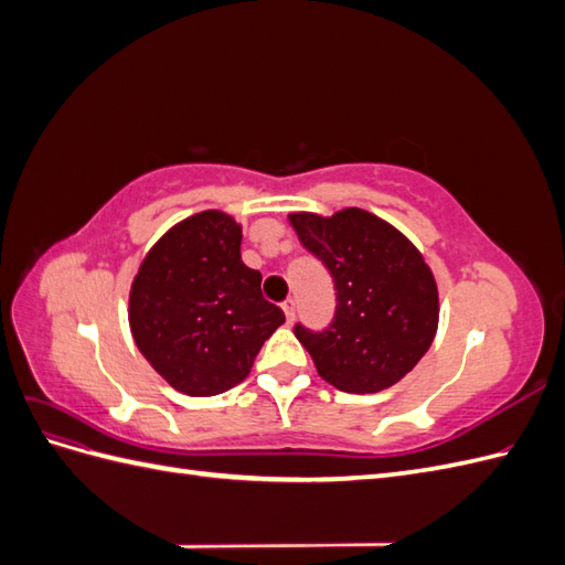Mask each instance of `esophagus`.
I'll list each match as a JSON object with an SVG mask.
<instances>
[{"mask_svg": "<svg viewBox=\"0 0 565 565\" xmlns=\"http://www.w3.org/2000/svg\"><path fill=\"white\" fill-rule=\"evenodd\" d=\"M282 311H285L287 322H292V320H295V311H297L295 299H285V301H282Z\"/></svg>", "mask_w": 565, "mask_h": 565, "instance_id": "esophagus-1", "label": "esophagus"}]
</instances>
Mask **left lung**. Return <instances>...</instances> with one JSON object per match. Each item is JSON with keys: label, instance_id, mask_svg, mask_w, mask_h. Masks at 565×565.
<instances>
[{"label": "left lung", "instance_id": "left-lung-1", "mask_svg": "<svg viewBox=\"0 0 565 565\" xmlns=\"http://www.w3.org/2000/svg\"><path fill=\"white\" fill-rule=\"evenodd\" d=\"M289 224L337 289L328 330L295 328L320 377L347 393H377L401 382L438 330V287L422 252L358 207L332 216L295 212Z\"/></svg>", "mask_w": 565, "mask_h": 565}]
</instances>
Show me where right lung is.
Listing matches in <instances>:
<instances>
[{
	"instance_id": "add662e5",
	"label": "right lung",
	"mask_w": 565,
	"mask_h": 565,
	"mask_svg": "<svg viewBox=\"0 0 565 565\" xmlns=\"http://www.w3.org/2000/svg\"><path fill=\"white\" fill-rule=\"evenodd\" d=\"M243 228L207 210L179 221L150 247L129 292L136 347L185 396L241 384L285 313L262 295V273L243 264Z\"/></svg>"
}]
</instances>
